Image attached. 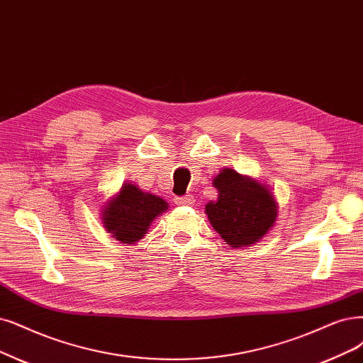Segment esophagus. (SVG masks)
Listing matches in <instances>:
<instances>
[{
  "mask_svg": "<svg viewBox=\"0 0 363 363\" xmlns=\"http://www.w3.org/2000/svg\"><path fill=\"white\" fill-rule=\"evenodd\" d=\"M177 203L181 205V206H191V205H194V197L191 194L185 196V197H179L177 200Z\"/></svg>",
  "mask_w": 363,
  "mask_h": 363,
  "instance_id": "1",
  "label": "esophagus"
}]
</instances>
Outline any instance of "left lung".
Here are the masks:
<instances>
[{
  "instance_id": "left-lung-1",
  "label": "left lung",
  "mask_w": 363,
  "mask_h": 363,
  "mask_svg": "<svg viewBox=\"0 0 363 363\" xmlns=\"http://www.w3.org/2000/svg\"><path fill=\"white\" fill-rule=\"evenodd\" d=\"M212 185L218 191L205 212L227 245L239 250L257 244L275 225L278 203L269 186L235 169L220 170Z\"/></svg>"
}]
</instances>
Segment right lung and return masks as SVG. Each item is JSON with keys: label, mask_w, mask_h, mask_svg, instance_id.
Instances as JSON below:
<instances>
[{"label": "right lung", "mask_w": 363, "mask_h": 363, "mask_svg": "<svg viewBox=\"0 0 363 363\" xmlns=\"http://www.w3.org/2000/svg\"><path fill=\"white\" fill-rule=\"evenodd\" d=\"M169 209L164 199L124 182L119 191L101 206V224L121 244H138L151 224Z\"/></svg>", "instance_id": "right-lung-1"}]
</instances>
